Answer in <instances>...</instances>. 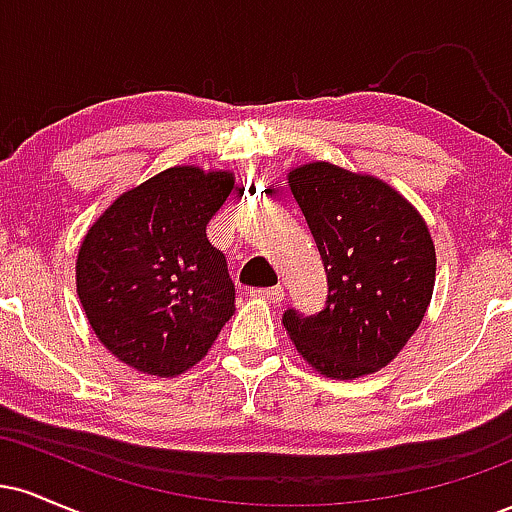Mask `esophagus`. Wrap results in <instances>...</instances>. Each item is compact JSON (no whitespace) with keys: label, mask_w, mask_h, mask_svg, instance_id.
I'll return each instance as SVG.
<instances>
[{"label":"esophagus","mask_w":512,"mask_h":512,"mask_svg":"<svg viewBox=\"0 0 512 512\" xmlns=\"http://www.w3.org/2000/svg\"><path fill=\"white\" fill-rule=\"evenodd\" d=\"M250 296L267 303H281L284 301V289H281V286H272V289H252Z\"/></svg>","instance_id":"1"}]
</instances>
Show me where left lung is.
Listing matches in <instances>:
<instances>
[{"mask_svg": "<svg viewBox=\"0 0 512 512\" xmlns=\"http://www.w3.org/2000/svg\"><path fill=\"white\" fill-rule=\"evenodd\" d=\"M289 187L327 272L317 315L286 310L284 327L317 373L354 380L385 368L419 330L436 284L426 221L373 175L315 161Z\"/></svg>", "mask_w": 512, "mask_h": 512, "instance_id": "8db88e82", "label": "left lung"}]
</instances>
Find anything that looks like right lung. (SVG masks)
Segmentation results:
<instances>
[{
	"mask_svg": "<svg viewBox=\"0 0 512 512\" xmlns=\"http://www.w3.org/2000/svg\"><path fill=\"white\" fill-rule=\"evenodd\" d=\"M236 185L228 170L175 166L122 192L88 228L76 293L110 354L173 378L202 361L236 313V286L207 223Z\"/></svg>",
	"mask_w": 512,
	"mask_h": 512,
	"instance_id": "obj_1",
	"label": "right lung"
}]
</instances>
